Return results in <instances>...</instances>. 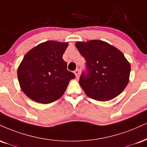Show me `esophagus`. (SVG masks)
Masks as SVG:
<instances>
[{
    "instance_id": "obj_1",
    "label": "esophagus",
    "mask_w": 147,
    "mask_h": 147,
    "mask_svg": "<svg viewBox=\"0 0 147 147\" xmlns=\"http://www.w3.org/2000/svg\"><path fill=\"white\" fill-rule=\"evenodd\" d=\"M74 73H75L76 77H78V76L79 75V69H76V70H75V72H74Z\"/></svg>"
}]
</instances>
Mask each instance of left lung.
<instances>
[{
	"label": "left lung",
	"mask_w": 147,
	"mask_h": 147,
	"mask_svg": "<svg viewBox=\"0 0 147 147\" xmlns=\"http://www.w3.org/2000/svg\"><path fill=\"white\" fill-rule=\"evenodd\" d=\"M86 59L79 84L88 96L100 101L113 99L129 83L131 66L123 53L101 40L76 43Z\"/></svg>",
	"instance_id": "8db88e82"
}]
</instances>
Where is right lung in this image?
<instances>
[{
    "label": "right lung",
    "mask_w": 147,
    "mask_h": 147,
    "mask_svg": "<svg viewBox=\"0 0 147 147\" xmlns=\"http://www.w3.org/2000/svg\"><path fill=\"white\" fill-rule=\"evenodd\" d=\"M68 46L67 42L48 41L24 55L18 69V78L23 92L31 100L43 104L53 102L75 78L62 58Z\"/></svg>",
    "instance_id": "obj_1"
}]
</instances>
